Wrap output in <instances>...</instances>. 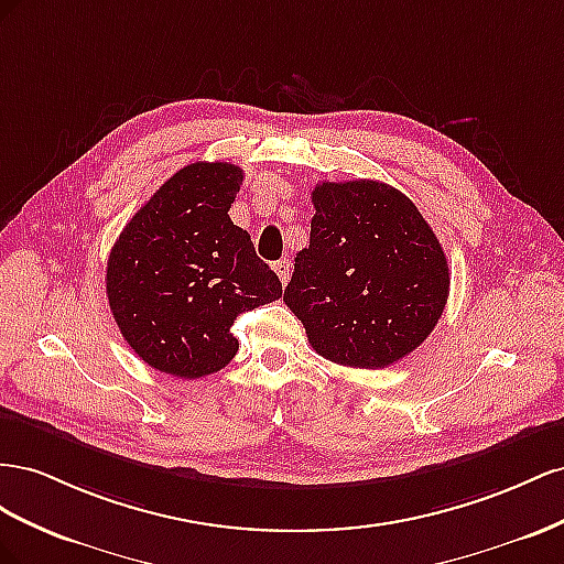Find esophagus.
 <instances>
[{
    "mask_svg": "<svg viewBox=\"0 0 564 564\" xmlns=\"http://www.w3.org/2000/svg\"><path fill=\"white\" fill-rule=\"evenodd\" d=\"M273 271L279 273V279H281V283H283V285H285L288 281H291V262H288V260L273 262Z\"/></svg>",
    "mask_w": 564,
    "mask_h": 564,
    "instance_id": "esophagus-1",
    "label": "esophagus"
}]
</instances>
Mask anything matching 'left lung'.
<instances>
[{
    "label": "left lung",
    "instance_id": "1",
    "mask_svg": "<svg viewBox=\"0 0 564 564\" xmlns=\"http://www.w3.org/2000/svg\"><path fill=\"white\" fill-rule=\"evenodd\" d=\"M310 248L295 257L283 302L324 359L384 368L437 326L448 264L417 207L382 182H321Z\"/></svg>",
    "mask_w": 564,
    "mask_h": 564
}]
</instances>
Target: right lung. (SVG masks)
<instances>
[{
    "instance_id": "obj_1",
    "label": "right lung",
    "mask_w": 564,
    "mask_h": 564,
    "mask_svg": "<svg viewBox=\"0 0 564 564\" xmlns=\"http://www.w3.org/2000/svg\"><path fill=\"white\" fill-rule=\"evenodd\" d=\"M240 184L243 170L229 163L182 167L110 250V312L127 345L160 373H217L238 351L236 316L283 293L250 234L229 217Z\"/></svg>"
}]
</instances>
